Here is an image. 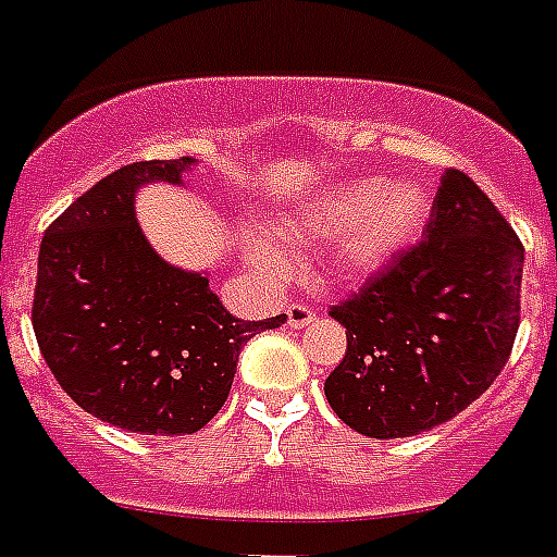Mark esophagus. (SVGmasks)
Instances as JSON below:
<instances>
[{
    "label": "esophagus",
    "mask_w": 557,
    "mask_h": 557,
    "mask_svg": "<svg viewBox=\"0 0 557 557\" xmlns=\"http://www.w3.org/2000/svg\"><path fill=\"white\" fill-rule=\"evenodd\" d=\"M310 322H315L313 307L301 305V301H296V305L287 307V324H290V327H307Z\"/></svg>",
    "instance_id": "1"
}]
</instances>
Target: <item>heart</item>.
I'll return each instance as SVG.
<instances>
[{
	"instance_id": "obj_1",
	"label": "heart",
	"mask_w": 557,
	"mask_h": 557,
	"mask_svg": "<svg viewBox=\"0 0 557 557\" xmlns=\"http://www.w3.org/2000/svg\"><path fill=\"white\" fill-rule=\"evenodd\" d=\"M429 193L413 181L391 184L385 177H354L333 186L278 221V233L290 244L339 238L333 270L339 275H368L388 264L420 235L429 218ZM247 256L267 275H282L290 270L293 252L287 244L270 235H250Z\"/></svg>"
}]
</instances>
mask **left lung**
Instances as JSON below:
<instances>
[{
    "mask_svg": "<svg viewBox=\"0 0 557 557\" xmlns=\"http://www.w3.org/2000/svg\"><path fill=\"white\" fill-rule=\"evenodd\" d=\"M422 235L331 307L348 350L324 397L364 437H413L466 411L518 336L523 244L466 172H443Z\"/></svg>",
    "mask_w": 557,
    "mask_h": 557,
    "instance_id": "obj_1",
    "label": "left lung"
}]
</instances>
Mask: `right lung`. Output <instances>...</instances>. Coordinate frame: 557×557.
Listing matches in <instances>:
<instances>
[{
  "instance_id": "add662e5",
  "label": "right lung",
  "mask_w": 557,
  "mask_h": 557,
  "mask_svg": "<svg viewBox=\"0 0 557 557\" xmlns=\"http://www.w3.org/2000/svg\"><path fill=\"white\" fill-rule=\"evenodd\" d=\"M193 158L140 160L97 181L46 230L30 322L60 388L97 420L154 437L203 429L238 354L287 322L235 319L209 278L169 267L135 221L137 186L181 184Z\"/></svg>"
}]
</instances>
